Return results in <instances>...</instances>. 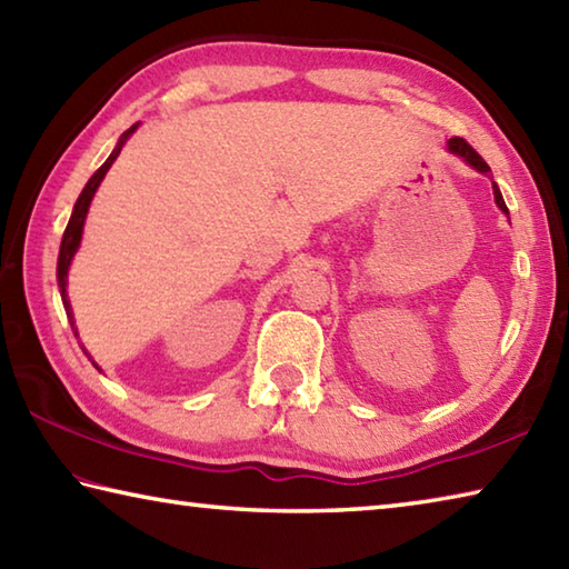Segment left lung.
I'll use <instances>...</instances> for the list:
<instances>
[{
    "mask_svg": "<svg viewBox=\"0 0 569 569\" xmlns=\"http://www.w3.org/2000/svg\"><path fill=\"white\" fill-rule=\"evenodd\" d=\"M448 151H451V153H456V156H460V158H466L468 160V163L470 166H473L476 170H480V173H488V163H486V160L483 158H480L478 156V151H476V148L473 146H470L468 141H466V138H451V141H448ZM492 192H496V202H498V208L502 210V212H506V216H508V208H506V200H502V196H500V190H498V186H492Z\"/></svg>",
    "mask_w": 569,
    "mask_h": 569,
    "instance_id": "left-lung-1",
    "label": "left lung"
}]
</instances>
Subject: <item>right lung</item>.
Instances as JSON below:
<instances>
[{"label":"right lung","instance_id":"right-lung-1","mask_svg":"<svg viewBox=\"0 0 569 569\" xmlns=\"http://www.w3.org/2000/svg\"><path fill=\"white\" fill-rule=\"evenodd\" d=\"M136 126H138V123H133L131 128H128V131L121 136V141H118V146L113 148V153H111L109 158H106V163H103L99 170H96L89 183H86V188L81 190V196H79V200H77V206H73V212H71V220H69V224H67V230H63L61 250H59V270H57V277H59L61 299H63V307H67V317H69V321H71V327H73V315H71V305H69V299H67V297H69V295H67V274H69L71 257H73V252L79 250L81 232H83V220H86V212H89L93 192H96V188L101 186L103 176L109 173V168L113 166V160L118 158V153H121V148H123V143L128 141V136H131V133L136 131ZM73 335H77V327H73ZM83 353H86V349H83ZM86 357H89V353H86ZM89 359H91V357H89Z\"/></svg>","mask_w":569,"mask_h":569}]
</instances>
